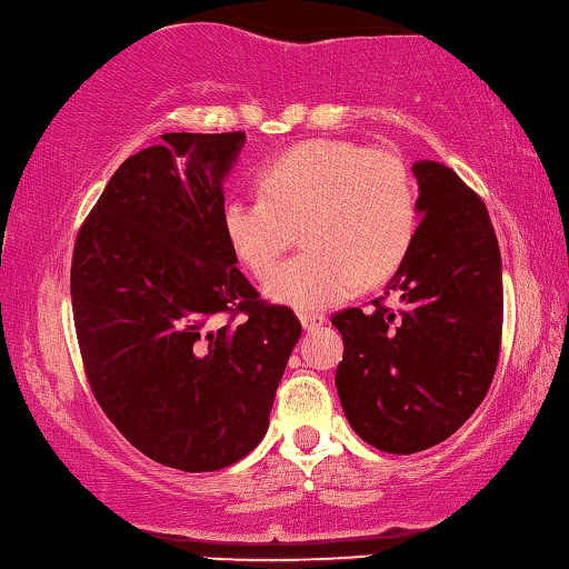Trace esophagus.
Returning <instances> with one entry per match:
<instances>
[{"label": "esophagus", "instance_id": "1", "mask_svg": "<svg viewBox=\"0 0 569 569\" xmlns=\"http://www.w3.org/2000/svg\"><path fill=\"white\" fill-rule=\"evenodd\" d=\"M323 321H327V313H317V311H303L301 313L303 329H317V327H321Z\"/></svg>", "mask_w": 569, "mask_h": 569}]
</instances>
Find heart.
Wrapping results in <instances>:
<instances>
[{"label": "heart", "instance_id": "obj_1", "mask_svg": "<svg viewBox=\"0 0 569 569\" xmlns=\"http://www.w3.org/2000/svg\"><path fill=\"white\" fill-rule=\"evenodd\" d=\"M263 197L222 207L230 250L268 278L301 240L306 250L278 270L268 296L299 311L329 309L380 283L410 256L420 224L415 177L398 151L311 139L288 147L258 174Z\"/></svg>", "mask_w": 569, "mask_h": 569}]
</instances>
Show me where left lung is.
Listing matches in <instances>:
<instances>
[{
	"mask_svg": "<svg viewBox=\"0 0 569 569\" xmlns=\"http://www.w3.org/2000/svg\"><path fill=\"white\" fill-rule=\"evenodd\" d=\"M418 236L375 309L331 319L345 339L337 392L349 426L385 453L443 443L489 392L501 351V252L486 204L438 161H418ZM395 295L400 310L383 306Z\"/></svg>",
	"mask_w": 569,
	"mask_h": 569,
	"instance_id": "obj_1",
	"label": "left lung"
}]
</instances>
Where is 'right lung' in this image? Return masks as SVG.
<instances>
[{"mask_svg": "<svg viewBox=\"0 0 569 569\" xmlns=\"http://www.w3.org/2000/svg\"><path fill=\"white\" fill-rule=\"evenodd\" d=\"M161 139L113 171L80 224L78 347L133 448L179 471H220L263 440L301 321L260 299L224 238V177L246 133Z\"/></svg>", "mask_w": 569, "mask_h": 569, "instance_id": "1", "label": "right lung"}]
</instances>
